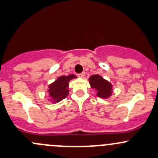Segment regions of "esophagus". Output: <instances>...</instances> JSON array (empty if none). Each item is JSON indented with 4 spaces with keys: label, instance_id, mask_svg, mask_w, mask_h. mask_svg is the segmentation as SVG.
Returning <instances> with one entry per match:
<instances>
[{
    "label": "esophagus",
    "instance_id": "obj_1",
    "mask_svg": "<svg viewBox=\"0 0 158 158\" xmlns=\"http://www.w3.org/2000/svg\"><path fill=\"white\" fill-rule=\"evenodd\" d=\"M85 75V73H79V74H78V76H79V78H84Z\"/></svg>",
    "mask_w": 158,
    "mask_h": 158
}]
</instances>
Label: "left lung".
Masks as SVG:
<instances>
[{"label":"left lung","instance_id":"1","mask_svg":"<svg viewBox=\"0 0 158 158\" xmlns=\"http://www.w3.org/2000/svg\"><path fill=\"white\" fill-rule=\"evenodd\" d=\"M89 80L91 87L97 92V96L102 98H107L111 96L112 93V85L109 81L103 79L99 75L91 76Z\"/></svg>","mask_w":158,"mask_h":158}]
</instances>
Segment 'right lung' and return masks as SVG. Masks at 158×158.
I'll return each instance as SVG.
<instances>
[{"instance_id":"right-lung-1","label":"right lung","mask_w":158,"mask_h":158,"mask_svg":"<svg viewBox=\"0 0 158 158\" xmlns=\"http://www.w3.org/2000/svg\"><path fill=\"white\" fill-rule=\"evenodd\" d=\"M75 75L60 76L55 82L48 86V93L50 97V101L52 103H57L62 101L69 95V82L71 79H75Z\"/></svg>"}]
</instances>
